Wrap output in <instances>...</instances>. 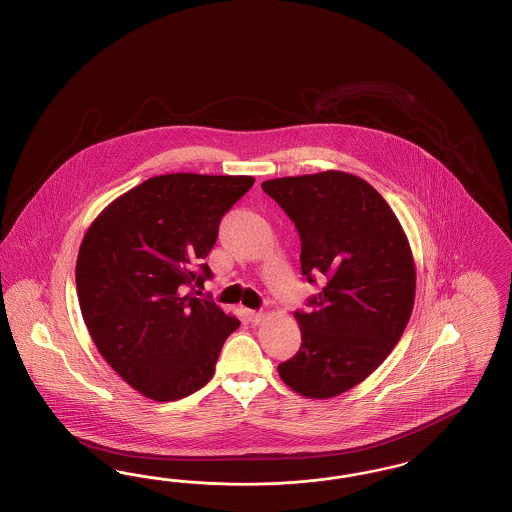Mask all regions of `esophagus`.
<instances>
[{
    "mask_svg": "<svg viewBox=\"0 0 512 512\" xmlns=\"http://www.w3.org/2000/svg\"><path fill=\"white\" fill-rule=\"evenodd\" d=\"M247 318H249V321H251L253 325H257V323H261V321L265 319V312H257V310H247Z\"/></svg>",
    "mask_w": 512,
    "mask_h": 512,
    "instance_id": "34e87169",
    "label": "esophagus"
}]
</instances>
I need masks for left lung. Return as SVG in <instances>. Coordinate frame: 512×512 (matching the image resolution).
<instances>
[{
    "label": "left lung",
    "instance_id": "1",
    "mask_svg": "<svg viewBox=\"0 0 512 512\" xmlns=\"http://www.w3.org/2000/svg\"><path fill=\"white\" fill-rule=\"evenodd\" d=\"M300 234V268L325 287L297 312L302 344L278 365L285 386L331 399L361 384L405 333L416 297V266L405 230L365 179L327 170L263 183Z\"/></svg>",
    "mask_w": 512,
    "mask_h": 512
}]
</instances>
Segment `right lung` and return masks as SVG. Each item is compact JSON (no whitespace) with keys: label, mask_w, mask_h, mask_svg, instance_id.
<instances>
[{"label":"right lung","mask_w":512,"mask_h":512,"mask_svg":"<svg viewBox=\"0 0 512 512\" xmlns=\"http://www.w3.org/2000/svg\"><path fill=\"white\" fill-rule=\"evenodd\" d=\"M251 176L164 174L115 198L77 255V297L111 369L147 399L177 401L206 386L240 319L189 289L212 276L202 263L221 217Z\"/></svg>","instance_id":"add662e5"}]
</instances>
